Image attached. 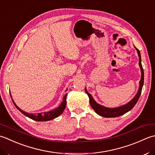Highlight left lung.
I'll return each mask as SVG.
<instances>
[{
  "instance_id": "left-lung-1",
  "label": "left lung",
  "mask_w": 155,
  "mask_h": 155,
  "mask_svg": "<svg viewBox=\"0 0 155 155\" xmlns=\"http://www.w3.org/2000/svg\"><path fill=\"white\" fill-rule=\"evenodd\" d=\"M134 47L135 49H137L138 58H139V63H138V64H139V67L140 68L141 78L139 82V87H138V90L137 91V93L133 98L130 101V102H128L127 104H124V105L116 107V108H108V107H105L104 106L100 105V104H99L98 103H97L93 98L92 96H91L90 93L87 92L86 87H85V91H86V93L87 94L88 97H89L90 103L91 108L94 110V111H95L98 115L106 118H114V117H118V116H122L133 108V107L138 102V99H139V97L140 96V94L142 91V88H143V84H144V70L141 64L140 53L139 51V50L136 48L135 46Z\"/></svg>"
}]
</instances>
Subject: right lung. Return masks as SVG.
<instances>
[{
    "label": "right lung",
    "instance_id": "obj_1",
    "mask_svg": "<svg viewBox=\"0 0 155 155\" xmlns=\"http://www.w3.org/2000/svg\"><path fill=\"white\" fill-rule=\"evenodd\" d=\"M67 91V90H65V91ZM66 97H67V94H65V96L63 97V100L61 103V104L56 108L55 109H53L52 110H50V111L48 112H41V113H37V114H29L28 112H26L22 110L21 108H18V107L16 105V104L15 103L14 100L12 99V102L15 104V106L16 108H17L19 111L23 113L25 116H27L29 118L34 120L35 121H39V122H43V121H49V120H51L54 119L57 117H58L59 116H60L64 112V109L65 108L66 106Z\"/></svg>",
    "mask_w": 155,
    "mask_h": 155
}]
</instances>
